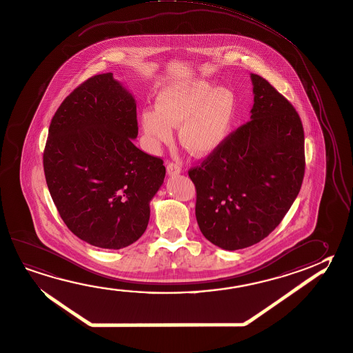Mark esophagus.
I'll return each instance as SVG.
<instances>
[{
    "mask_svg": "<svg viewBox=\"0 0 353 353\" xmlns=\"http://www.w3.org/2000/svg\"><path fill=\"white\" fill-rule=\"evenodd\" d=\"M168 176H177V174H181V168H179V165L177 163H174V162H168Z\"/></svg>",
    "mask_w": 353,
    "mask_h": 353,
    "instance_id": "obj_1",
    "label": "esophagus"
}]
</instances>
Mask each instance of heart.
Here are the masks:
<instances>
[{
	"label": "heart",
	"mask_w": 353,
	"mask_h": 353,
	"mask_svg": "<svg viewBox=\"0 0 353 353\" xmlns=\"http://www.w3.org/2000/svg\"><path fill=\"white\" fill-rule=\"evenodd\" d=\"M156 109H145L140 123L152 148L172 140L179 128L181 145L197 157L214 154L227 140L236 99L230 89L205 79L168 84L156 95Z\"/></svg>",
	"instance_id": "b5f03b06"
}]
</instances>
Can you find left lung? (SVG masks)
<instances>
[{
    "label": "left lung",
    "mask_w": 353,
    "mask_h": 353,
    "mask_svg": "<svg viewBox=\"0 0 353 353\" xmlns=\"http://www.w3.org/2000/svg\"><path fill=\"white\" fill-rule=\"evenodd\" d=\"M250 78L252 120L188 171L199 229L225 250L250 247L270 234L290 210L305 174L299 114L263 77Z\"/></svg>",
    "instance_id": "left-lung-1"
}]
</instances>
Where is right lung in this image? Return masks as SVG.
Wrapping results in <instances>:
<instances>
[{
    "instance_id": "add662e5",
    "label": "right lung",
    "mask_w": 353,
    "mask_h": 353,
    "mask_svg": "<svg viewBox=\"0 0 353 353\" xmlns=\"http://www.w3.org/2000/svg\"><path fill=\"white\" fill-rule=\"evenodd\" d=\"M137 132V101L112 73L84 81L50 121L43 154L50 196L70 232L94 247H128L148 228L166 168L134 145Z\"/></svg>"
}]
</instances>
